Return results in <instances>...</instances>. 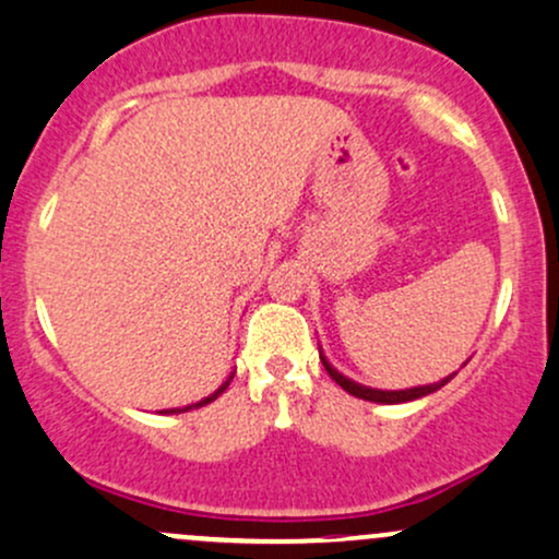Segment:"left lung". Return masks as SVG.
<instances>
[{
  "mask_svg": "<svg viewBox=\"0 0 559 559\" xmlns=\"http://www.w3.org/2000/svg\"><path fill=\"white\" fill-rule=\"evenodd\" d=\"M319 354H321V361H324V369L329 372V378H332L334 383H337L340 388H345V391H348L350 396L364 399V402H374V404H402V402H415V399L428 396V393H433V391H439V388H442V385H448L450 380H452V374H455V372L448 374V378H442V380H439V383L404 388V391H383V388H369V385L356 383V380L345 378L343 372H337V369H334L332 364H329V358L324 356V350L319 348Z\"/></svg>",
  "mask_w": 559,
  "mask_h": 559,
  "instance_id": "left-lung-1",
  "label": "left lung"
}]
</instances>
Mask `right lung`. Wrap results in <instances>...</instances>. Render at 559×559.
I'll list each match as a JSON object with an SVG mask.
<instances>
[{
  "instance_id": "1",
  "label": "right lung",
  "mask_w": 559,
  "mask_h": 559,
  "mask_svg": "<svg viewBox=\"0 0 559 559\" xmlns=\"http://www.w3.org/2000/svg\"><path fill=\"white\" fill-rule=\"evenodd\" d=\"M233 374H235V372H230V378H227V380H225V383H222L219 388H216V391H214V393H209V396H203V399H201V402H195V404H187V407H174V409H163V415H179V413H190V409H198V407H203V404H211V402H214V399H219V396H222V393H225V391H227V385H230Z\"/></svg>"
}]
</instances>
